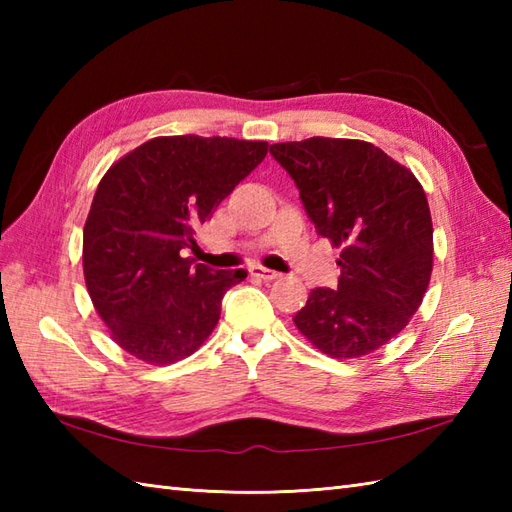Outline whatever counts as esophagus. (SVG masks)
I'll list each match as a JSON object with an SVG mask.
<instances>
[{
    "label": "esophagus",
    "mask_w": 512,
    "mask_h": 512,
    "mask_svg": "<svg viewBox=\"0 0 512 512\" xmlns=\"http://www.w3.org/2000/svg\"><path fill=\"white\" fill-rule=\"evenodd\" d=\"M250 277H257V279H262V281H275L281 275L275 273V270L264 268V266H253V268H250Z\"/></svg>",
    "instance_id": "34e87169"
}]
</instances>
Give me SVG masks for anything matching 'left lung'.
Wrapping results in <instances>:
<instances>
[{
  "instance_id": "obj_1",
  "label": "left lung",
  "mask_w": 512,
  "mask_h": 512,
  "mask_svg": "<svg viewBox=\"0 0 512 512\" xmlns=\"http://www.w3.org/2000/svg\"><path fill=\"white\" fill-rule=\"evenodd\" d=\"M295 180L317 233L341 248L339 288H317L297 330L332 358L376 352L407 328L433 270V224L422 184L365 140L314 136L270 145Z\"/></svg>"
}]
</instances>
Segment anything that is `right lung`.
<instances>
[{
    "mask_svg": "<svg viewBox=\"0 0 512 512\" xmlns=\"http://www.w3.org/2000/svg\"><path fill=\"white\" fill-rule=\"evenodd\" d=\"M268 149L264 140L158 136L107 169L83 228V275L127 354L171 365L209 339L224 292L246 273L211 270L184 255Z\"/></svg>",
    "mask_w": 512,
    "mask_h": 512,
    "instance_id": "obj_1",
    "label": "right lung"
}]
</instances>
